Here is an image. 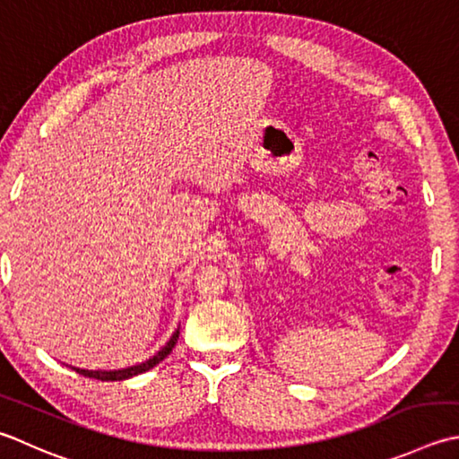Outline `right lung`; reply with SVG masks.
Masks as SVG:
<instances>
[{
	"label": "right lung",
	"mask_w": 459,
	"mask_h": 459,
	"mask_svg": "<svg viewBox=\"0 0 459 459\" xmlns=\"http://www.w3.org/2000/svg\"><path fill=\"white\" fill-rule=\"evenodd\" d=\"M178 340V328L175 330V334L170 336L169 342L159 350V352L149 358V360H145L143 364H137V366H131V368H123V370H81V368H74V370L81 376H85V378H95V380H101V382H115V380H127V378H133V376L137 374H143L151 370V368H155L159 362H163L165 358L170 354V350L175 348Z\"/></svg>",
	"instance_id": "obj_1"
}]
</instances>
